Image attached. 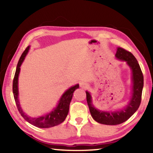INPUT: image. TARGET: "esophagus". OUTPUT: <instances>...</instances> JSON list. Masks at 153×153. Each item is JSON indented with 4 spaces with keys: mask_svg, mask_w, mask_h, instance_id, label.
Masks as SVG:
<instances>
[{
    "mask_svg": "<svg viewBox=\"0 0 153 153\" xmlns=\"http://www.w3.org/2000/svg\"><path fill=\"white\" fill-rule=\"evenodd\" d=\"M79 86L80 87L82 88H87L88 87V84L86 82H84V81H82L79 83Z\"/></svg>",
    "mask_w": 153,
    "mask_h": 153,
    "instance_id": "34e87169",
    "label": "esophagus"
}]
</instances>
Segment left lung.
Returning a JSON list of instances; mask_svg holds the SVG:
<instances>
[{"label":"left lung","mask_w":153,"mask_h":153,"mask_svg":"<svg viewBox=\"0 0 153 153\" xmlns=\"http://www.w3.org/2000/svg\"><path fill=\"white\" fill-rule=\"evenodd\" d=\"M115 57L119 60L126 61L132 72L133 86L131 97L128 105L126 107L115 111H103L98 110L92 105V97L90 92L86 93V100L90 114L98 123L105 125H118L125 122L138 110L141 102L142 92L144 86V77L140 67L132 54L122 48L118 47Z\"/></svg>","instance_id":"obj_1"}]
</instances>
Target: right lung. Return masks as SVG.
I'll return each instance as SVG.
<instances>
[{"label":"right lung","mask_w":153,"mask_h":153,"mask_svg":"<svg viewBox=\"0 0 153 153\" xmlns=\"http://www.w3.org/2000/svg\"><path fill=\"white\" fill-rule=\"evenodd\" d=\"M29 50L30 46H27L24 51V53H22L17 65L16 71H15L13 82V92L15 101L21 115L27 122H29L33 126L38 127V128H51V127H54L61 123L65 120L69 112V105H70L73 94L75 90L79 88V84L75 85V86L69 88L68 90H67L63 93V94L62 95L56 107L54 108L53 110L51 111L50 113L38 117H30V116L27 115L23 111L22 107H20L19 101V90H18V77H19V74L20 72V67L22 65L23 61H24L25 56L27 55Z\"/></svg>","instance_id":"1"}]
</instances>
